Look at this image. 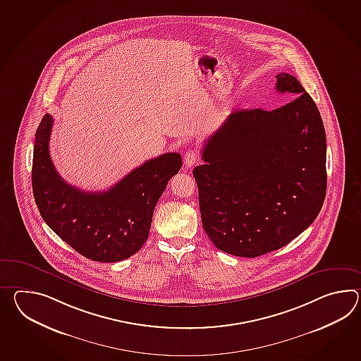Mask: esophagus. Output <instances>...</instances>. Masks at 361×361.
<instances>
[{"label":"esophagus","mask_w":361,"mask_h":361,"mask_svg":"<svg viewBox=\"0 0 361 361\" xmlns=\"http://www.w3.org/2000/svg\"><path fill=\"white\" fill-rule=\"evenodd\" d=\"M198 161H200V155H198V152H195V150H189V152H185L184 163L186 169L192 167L194 164L198 163Z\"/></svg>","instance_id":"esophagus-1"}]
</instances>
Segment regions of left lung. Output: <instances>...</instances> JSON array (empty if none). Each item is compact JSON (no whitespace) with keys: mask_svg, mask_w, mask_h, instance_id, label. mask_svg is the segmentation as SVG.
<instances>
[{"mask_svg":"<svg viewBox=\"0 0 361 361\" xmlns=\"http://www.w3.org/2000/svg\"><path fill=\"white\" fill-rule=\"evenodd\" d=\"M276 79V90L291 101L272 111H233L204 144V164L192 171L203 229L234 257L288 245L312 224L326 194L319 109L297 78Z\"/></svg>","mask_w":361,"mask_h":361,"instance_id":"1","label":"left lung"}]
</instances>
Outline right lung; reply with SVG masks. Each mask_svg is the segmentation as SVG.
<instances>
[{
	"mask_svg": "<svg viewBox=\"0 0 361 361\" xmlns=\"http://www.w3.org/2000/svg\"><path fill=\"white\" fill-rule=\"evenodd\" d=\"M51 127L53 118L47 114L33 146L32 190L41 216L90 260L112 263L135 255L149 237L157 202L181 169V155L161 154L106 192H84L56 172L49 154Z\"/></svg>",
	"mask_w": 361,
	"mask_h": 361,
	"instance_id": "1",
	"label": "right lung"
}]
</instances>
